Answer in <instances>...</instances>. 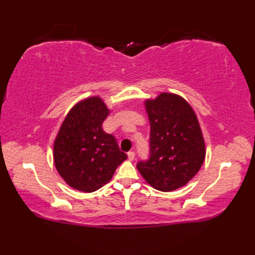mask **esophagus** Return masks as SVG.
I'll list each match as a JSON object with an SVG mask.
<instances>
[{"label":"esophagus","instance_id":"obj_1","mask_svg":"<svg viewBox=\"0 0 255 255\" xmlns=\"http://www.w3.org/2000/svg\"><path fill=\"white\" fill-rule=\"evenodd\" d=\"M128 159L130 160V161H132L134 159V152H133V151H130V152H128Z\"/></svg>","mask_w":255,"mask_h":255}]
</instances>
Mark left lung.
<instances>
[{"label": "left lung", "mask_w": 255, "mask_h": 255, "mask_svg": "<svg viewBox=\"0 0 255 255\" xmlns=\"http://www.w3.org/2000/svg\"><path fill=\"white\" fill-rule=\"evenodd\" d=\"M150 122V153L137 169L153 188L172 192L196 175L205 142L193 108L181 96L162 93L145 102Z\"/></svg>", "instance_id": "left-lung-1"}]
</instances>
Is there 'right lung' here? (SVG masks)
Listing matches in <instances>:
<instances>
[{"instance_id": "obj_1", "label": "right lung", "mask_w": 255, "mask_h": 255, "mask_svg": "<svg viewBox=\"0 0 255 255\" xmlns=\"http://www.w3.org/2000/svg\"><path fill=\"white\" fill-rule=\"evenodd\" d=\"M108 113L97 96L78 103L64 119L55 140L57 171L78 191H97L111 181L117 166L127 159L116 138L103 130Z\"/></svg>"}]
</instances>
